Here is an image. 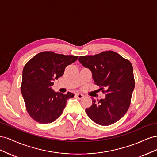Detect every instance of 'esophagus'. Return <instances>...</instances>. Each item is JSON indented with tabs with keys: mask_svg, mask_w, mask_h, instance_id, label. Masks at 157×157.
<instances>
[{
	"mask_svg": "<svg viewBox=\"0 0 157 157\" xmlns=\"http://www.w3.org/2000/svg\"><path fill=\"white\" fill-rule=\"evenodd\" d=\"M75 96L77 97L78 99H82L84 97V96L83 94H79V93H77V94H75Z\"/></svg>",
	"mask_w": 157,
	"mask_h": 157,
	"instance_id": "obj_1",
	"label": "esophagus"
}]
</instances>
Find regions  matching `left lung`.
Wrapping results in <instances>:
<instances>
[{"label": "left lung", "mask_w": 157, "mask_h": 157, "mask_svg": "<svg viewBox=\"0 0 157 157\" xmlns=\"http://www.w3.org/2000/svg\"><path fill=\"white\" fill-rule=\"evenodd\" d=\"M78 60L92 73L95 84L106 90L105 98L96 101L86 109V114L96 124L108 126L124 116L130 105L135 87L133 67L128 61L113 51L94 56H80Z\"/></svg>", "instance_id": "obj_1"}]
</instances>
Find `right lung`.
Wrapping results in <instances>:
<instances>
[{
  "label": "right lung",
  "mask_w": 157,
  "mask_h": 157,
  "mask_svg": "<svg viewBox=\"0 0 157 157\" xmlns=\"http://www.w3.org/2000/svg\"><path fill=\"white\" fill-rule=\"evenodd\" d=\"M78 58L46 51L36 54L25 64L21 92L33 119L40 124H48L62 114L67 100L73 98L74 94L54 92L52 86L55 79L63 75L65 67Z\"/></svg>",
  "instance_id": "obj_1"
}]
</instances>
